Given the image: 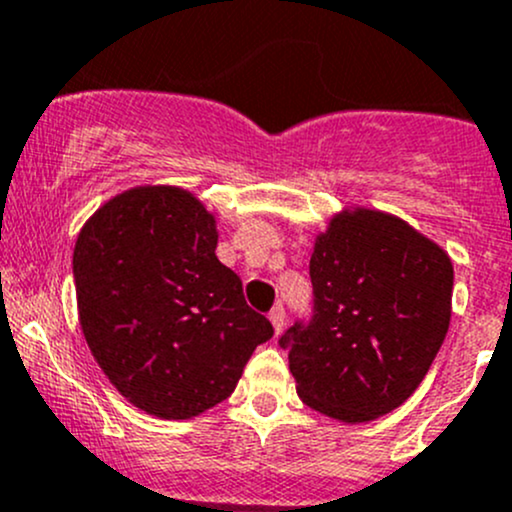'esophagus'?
<instances>
[{"label": "esophagus", "instance_id": "34e87169", "mask_svg": "<svg viewBox=\"0 0 512 512\" xmlns=\"http://www.w3.org/2000/svg\"><path fill=\"white\" fill-rule=\"evenodd\" d=\"M268 318H271L276 335L283 333V328H286V308H283L281 303L273 305V310H271V313H268Z\"/></svg>", "mask_w": 512, "mask_h": 512}]
</instances>
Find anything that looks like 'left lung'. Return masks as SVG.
<instances>
[{"mask_svg":"<svg viewBox=\"0 0 512 512\" xmlns=\"http://www.w3.org/2000/svg\"><path fill=\"white\" fill-rule=\"evenodd\" d=\"M313 315L278 337L298 397L360 424L407 402L441 350L451 320L453 266L407 221L337 214L310 256Z\"/></svg>","mask_w":512,"mask_h":512,"instance_id":"8db88e82","label":"left lung"}]
</instances>
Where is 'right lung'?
I'll list each match as a JSON object with an SVG mask.
<instances>
[{
	"label": "right lung",
	"mask_w": 512,
	"mask_h": 512,
	"mask_svg": "<svg viewBox=\"0 0 512 512\" xmlns=\"http://www.w3.org/2000/svg\"><path fill=\"white\" fill-rule=\"evenodd\" d=\"M214 249V217L177 187L128 189L78 234L83 335L115 389L147 414L189 419L224 402L273 337Z\"/></svg>",
	"instance_id": "add662e5"
}]
</instances>
